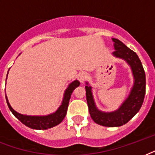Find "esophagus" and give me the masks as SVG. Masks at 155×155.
I'll return each mask as SVG.
<instances>
[{
	"mask_svg": "<svg viewBox=\"0 0 155 155\" xmlns=\"http://www.w3.org/2000/svg\"><path fill=\"white\" fill-rule=\"evenodd\" d=\"M77 77L78 80L81 81V83H84V80H85L87 77V74L85 72H80L79 74H78Z\"/></svg>",
	"mask_w": 155,
	"mask_h": 155,
	"instance_id": "1",
	"label": "esophagus"
}]
</instances>
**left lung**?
I'll return each mask as SVG.
<instances>
[{"instance_id": "8db88e82", "label": "left lung", "mask_w": 155, "mask_h": 155, "mask_svg": "<svg viewBox=\"0 0 155 155\" xmlns=\"http://www.w3.org/2000/svg\"><path fill=\"white\" fill-rule=\"evenodd\" d=\"M115 51L114 57L123 59L128 63L132 71L134 84L127 99L121 104L118 109L111 113H105L98 109L93 98L92 87L86 82V99L90 117L97 124L104 127H121L130 121L139 110L144 102L145 94V73L141 61L135 51L128 48L124 43L117 38H113Z\"/></svg>"}]
</instances>
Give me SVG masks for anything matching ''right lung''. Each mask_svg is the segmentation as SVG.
I'll return each mask as SVG.
<instances>
[{
    "label": "right lung",
    "instance_id": "obj_1",
    "mask_svg": "<svg viewBox=\"0 0 155 155\" xmlns=\"http://www.w3.org/2000/svg\"><path fill=\"white\" fill-rule=\"evenodd\" d=\"M79 85H80V82L77 80H75L70 84L67 87V89H66V91H65L62 103L61 104V106L58 107V109L55 113H51V114L47 116H28L20 114L11 107L6 96H5V98H6L7 105L10 108V112L13 113L14 116L16 118L19 119L23 124L25 125L26 127H29V128L35 129V130H46V129L51 128V127H55L57 125L60 124L61 122L63 121V119L65 118L66 112H67V108H68L69 101H70L72 92Z\"/></svg>",
    "mask_w": 155,
    "mask_h": 155
}]
</instances>
